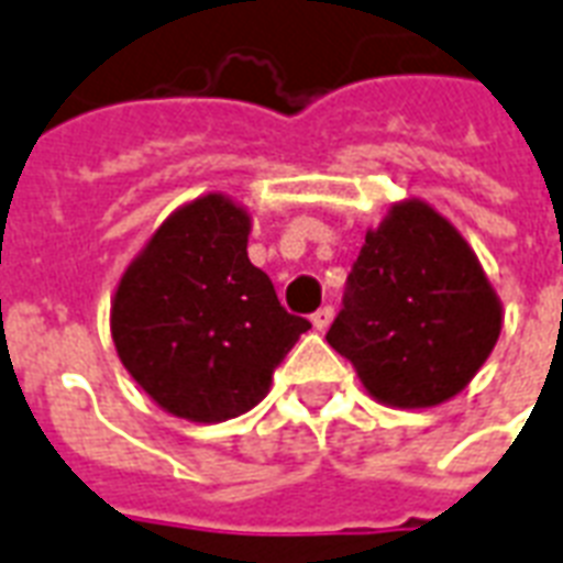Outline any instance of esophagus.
<instances>
[{"instance_id":"1","label":"esophagus","mask_w":563,"mask_h":563,"mask_svg":"<svg viewBox=\"0 0 563 563\" xmlns=\"http://www.w3.org/2000/svg\"><path fill=\"white\" fill-rule=\"evenodd\" d=\"M331 320H334V308H331V305H322L320 311H313V317H311L313 329H320V331L329 329Z\"/></svg>"}]
</instances>
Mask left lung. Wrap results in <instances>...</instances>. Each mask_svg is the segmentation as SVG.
I'll return each instance as SVG.
<instances>
[{
	"mask_svg": "<svg viewBox=\"0 0 563 563\" xmlns=\"http://www.w3.org/2000/svg\"><path fill=\"white\" fill-rule=\"evenodd\" d=\"M499 331L503 305L467 241L413 199L367 232L325 341L378 402L431 408L467 387Z\"/></svg>",
	"mask_w": 563,
	"mask_h": 563,
	"instance_id": "8db88e82",
	"label": "left lung"
}]
</instances>
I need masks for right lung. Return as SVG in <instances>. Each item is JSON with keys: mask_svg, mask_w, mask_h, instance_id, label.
<instances>
[{"mask_svg": "<svg viewBox=\"0 0 563 563\" xmlns=\"http://www.w3.org/2000/svg\"><path fill=\"white\" fill-rule=\"evenodd\" d=\"M246 241L250 213L208 194L152 234L117 287V355L164 411L185 420L220 422L255 408L311 329L282 308Z\"/></svg>", "mask_w": 563, "mask_h": 563, "instance_id": "1", "label": "right lung"}]
</instances>
